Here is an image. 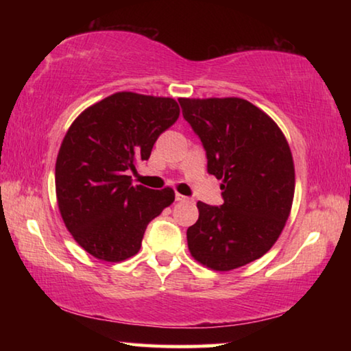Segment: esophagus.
<instances>
[{"label":"esophagus","mask_w":351,"mask_h":351,"mask_svg":"<svg viewBox=\"0 0 351 351\" xmlns=\"http://www.w3.org/2000/svg\"><path fill=\"white\" fill-rule=\"evenodd\" d=\"M175 199L178 201V203H186V201H190L189 197H184V195H181V193H176Z\"/></svg>","instance_id":"esophagus-1"}]
</instances>
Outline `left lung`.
<instances>
[{"label":"left lung","mask_w":351,"mask_h":351,"mask_svg":"<svg viewBox=\"0 0 351 351\" xmlns=\"http://www.w3.org/2000/svg\"><path fill=\"white\" fill-rule=\"evenodd\" d=\"M180 104L224 199L219 207L198 201L189 251L209 269H237L268 252L287 224L295 189L291 148L277 123L245 99L182 97Z\"/></svg>","instance_id":"obj_1"}]
</instances>
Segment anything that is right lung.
<instances>
[{
  "label": "right lung",
  "mask_w": 351,
  "mask_h": 351,
  "mask_svg": "<svg viewBox=\"0 0 351 351\" xmlns=\"http://www.w3.org/2000/svg\"><path fill=\"white\" fill-rule=\"evenodd\" d=\"M178 117L175 99L122 91L71 123L57 154V203L66 229L93 257L110 263L133 257L148 223L175 201L173 189L133 186L127 171L150 158Z\"/></svg>",
  "instance_id": "obj_1"
}]
</instances>
